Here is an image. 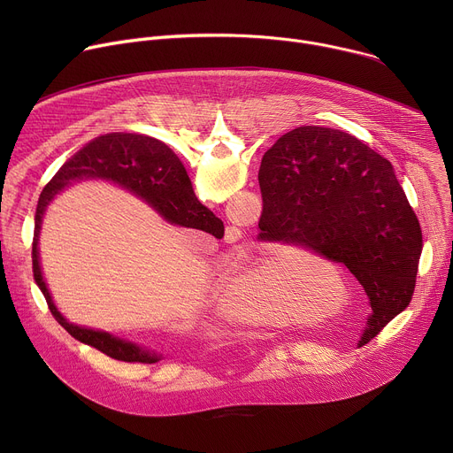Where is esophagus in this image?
I'll list each match as a JSON object with an SVG mask.
<instances>
[{
  "mask_svg": "<svg viewBox=\"0 0 453 453\" xmlns=\"http://www.w3.org/2000/svg\"><path fill=\"white\" fill-rule=\"evenodd\" d=\"M240 238V231L236 229V227H233V229H229V233H227V236H226V242L227 243H233V242H236Z\"/></svg>",
  "mask_w": 453,
  "mask_h": 453,
  "instance_id": "1",
  "label": "esophagus"
}]
</instances>
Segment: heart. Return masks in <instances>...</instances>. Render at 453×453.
Instances as JSON below:
<instances>
[{
  "instance_id": "heart-1",
  "label": "heart",
  "mask_w": 453,
  "mask_h": 453,
  "mask_svg": "<svg viewBox=\"0 0 453 453\" xmlns=\"http://www.w3.org/2000/svg\"><path fill=\"white\" fill-rule=\"evenodd\" d=\"M290 256L276 247L254 262L231 260L219 273L217 303L231 320L245 325H283L285 297L290 288L288 278ZM310 287L308 299L322 301V294L315 295Z\"/></svg>"
}]
</instances>
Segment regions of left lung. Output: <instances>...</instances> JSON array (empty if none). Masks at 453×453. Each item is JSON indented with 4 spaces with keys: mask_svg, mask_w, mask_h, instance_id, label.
Returning <instances> with one entry per match:
<instances>
[{
    "mask_svg": "<svg viewBox=\"0 0 453 453\" xmlns=\"http://www.w3.org/2000/svg\"><path fill=\"white\" fill-rule=\"evenodd\" d=\"M257 180L260 236L344 264L364 287L367 344L409 306L423 247L393 165L346 133L308 125L265 152Z\"/></svg>",
    "mask_w": 453,
    "mask_h": 453,
    "instance_id": "8db88e82",
    "label": "left lung"
}]
</instances>
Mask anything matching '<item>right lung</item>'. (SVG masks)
Masks as SVG:
<instances>
[{
  "mask_svg": "<svg viewBox=\"0 0 453 453\" xmlns=\"http://www.w3.org/2000/svg\"><path fill=\"white\" fill-rule=\"evenodd\" d=\"M91 179L109 180L134 193L173 226L203 229L215 238H220L224 236V222L196 197L186 168L175 152L163 142L145 134L112 133L93 140L58 168L41 193L35 210L32 265L34 280L42 290L55 320L72 337L96 348L114 360L156 364L163 358V353H157L156 349L114 337L102 330H91L68 322V319L57 310L42 278L39 234L46 210L57 193L75 182Z\"/></svg>",
  "mask_w": 453,
  "mask_h": 453,
  "instance_id": "add662e5",
  "label": "right lung"
}]
</instances>
